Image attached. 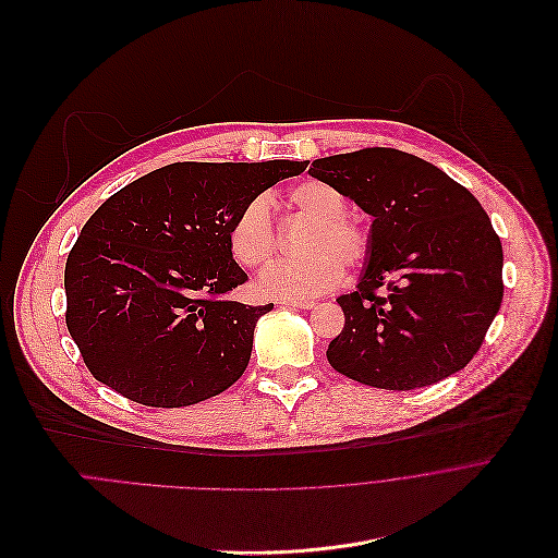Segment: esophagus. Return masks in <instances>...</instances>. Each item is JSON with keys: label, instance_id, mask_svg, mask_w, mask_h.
<instances>
[{"label": "esophagus", "instance_id": "1", "mask_svg": "<svg viewBox=\"0 0 558 558\" xmlns=\"http://www.w3.org/2000/svg\"><path fill=\"white\" fill-rule=\"evenodd\" d=\"M281 305L286 307H296V310H310L314 305V301H299V299H283Z\"/></svg>", "mask_w": 558, "mask_h": 558}]
</instances>
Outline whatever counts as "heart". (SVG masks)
Wrapping results in <instances>:
<instances>
[{"label":"heart","mask_w":558,"mask_h":558,"mask_svg":"<svg viewBox=\"0 0 558 558\" xmlns=\"http://www.w3.org/2000/svg\"><path fill=\"white\" fill-rule=\"evenodd\" d=\"M290 206L312 219L299 244V259L270 266L259 277V292L272 299H310L339 283L343 268H359L372 248L369 231L348 215L345 195L325 182L305 180L290 195ZM233 259L251 270L270 264L277 251L268 199L253 197L229 229Z\"/></svg>","instance_id":"1"}]
</instances>
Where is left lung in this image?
I'll return each mask as SVG.
<instances>
[{"instance_id":"obj_1","label":"left lung","mask_w":558,"mask_h":558,"mask_svg":"<svg viewBox=\"0 0 558 558\" xmlns=\"http://www.w3.org/2000/svg\"><path fill=\"white\" fill-rule=\"evenodd\" d=\"M310 175L374 217L356 292L337 299L345 327L327 348L329 365L393 391L464 369L504 296L501 242L475 195L435 165L387 147L318 158Z\"/></svg>"}]
</instances>
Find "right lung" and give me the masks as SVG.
Here are the masks:
<instances>
[{"instance_id": "right-lung-1", "label": "right lung", "mask_w": 558, "mask_h": 558, "mask_svg": "<svg viewBox=\"0 0 558 558\" xmlns=\"http://www.w3.org/2000/svg\"><path fill=\"white\" fill-rule=\"evenodd\" d=\"M307 160L173 162L105 199L65 264V323L92 376L147 407L197 404L248 367L272 310L229 294L235 215Z\"/></svg>"}]
</instances>
